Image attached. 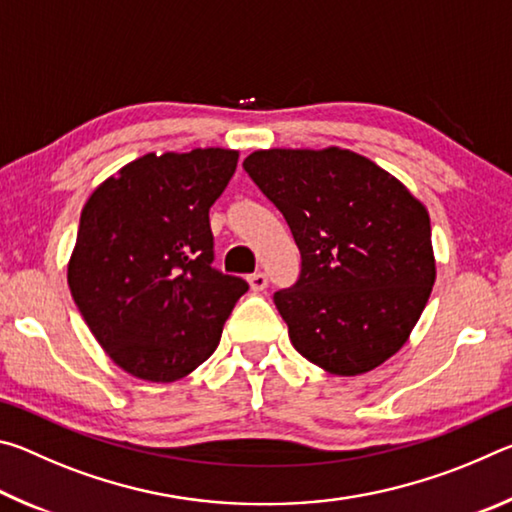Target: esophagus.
Here are the masks:
<instances>
[{
    "label": "esophagus",
    "mask_w": 512,
    "mask_h": 512,
    "mask_svg": "<svg viewBox=\"0 0 512 512\" xmlns=\"http://www.w3.org/2000/svg\"><path fill=\"white\" fill-rule=\"evenodd\" d=\"M248 284H250V289H253V291H264L268 287V277H266V273L257 271V273L248 277Z\"/></svg>",
    "instance_id": "34e87169"
}]
</instances>
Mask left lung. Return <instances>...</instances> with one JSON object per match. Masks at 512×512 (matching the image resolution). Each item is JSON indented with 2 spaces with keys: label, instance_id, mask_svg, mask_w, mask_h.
Listing matches in <instances>:
<instances>
[{
  "label": "left lung",
  "instance_id": "obj_1",
  "mask_svg": "<svg viewBox=\"0 0 512 512\" xmlns=\"http://www.w3.org/2000/svg\"><path fill=\"white\" fill-rule=\"evenodd\" d=\"M244 169L287 219L302 268L273 296L302 357L332 375L402 348L436 280L427 207L348 149L255 151Z\"/></svg>",
  "mask_w": 512,
  "mask_h": 512
}]
</instances>
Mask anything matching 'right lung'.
<instances>
[{
  "label": "right lung",
  "instance_id": "add662e5",
  "mask_svg": "<svg viewBox=\"0 0 512 512\" xmlns=\"http://www.w3.org/2000/svg\"><path fill=\"white\" fill-rule=\"evenodd\" d=\"M239 153H146L94 189L67 266L72 298L119 368L167 384L219 345L248 282L216 271L210 207Z\"/></svg>",
  "mask_w": 512,
  "mask_h": 512
}]
</instances>
